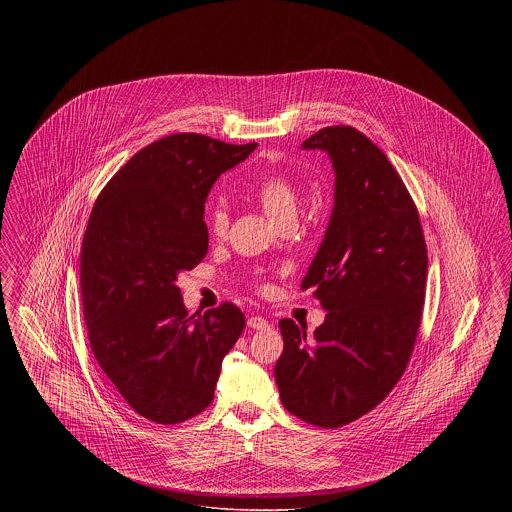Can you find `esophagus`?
<instances>
[{
    "label": "esophagus",
    "mask_w": 512,
    "mask_h": 512,
    "mask_svg": "<svg viewBox=\"0 0 512 512\" xmlns=\"http://www.w3.org/2000/svg\"><path fill=\"white\" fill-rule=\"evenodd\" d=\"M247 326L253 330H265L270 324H268L267 318L255 315V317L247 318Z\"/></svg>",
    "instance_id": "34e87169"
}]
</instances>
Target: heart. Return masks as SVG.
Here are the masks:
<instances>
[{"label": "heart", "instance_id": "1", "mask_svg": "<svg viewBox=\"0 0 512 512\" xmlns=\"http://www.w3.org/2000/svg\"><path fill=\"white\" fill-rule=\"evenodd\" d=\"M255 197L265 209L268 217L276 220L278 224L295 220L299 211V194L295 190L292 178L284 172H268L257 186ZM209 232L215 238H224L228 232V213L222 207H215L209 215Z\"/></svg>", "mask_w": 512, "mask_h": 512}]
</instances>
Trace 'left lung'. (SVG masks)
Returning a JSON list of instances; mask_svg holds the SVG:
<instances>
[{
  "label": "left lung",
  "instance_id": "left-lung-1",
  "mask_svg": "<svg viewBox=\"0 0 512 512\" xmlns=\"http://www.w3.org/2000/svg\"><path fill=\"white\" fill-rule=\"evenodd\" d=\"M303 147L328 151L336 171L330 224L301 282L328 313L313 336L280 320L274 376L288 413L341 428L380 405L411 361L428 251L407 186L363 132L326 126Z\"/></svg>",
  "mask_w": 512,
  "mask_h": 512
}]
</instances>
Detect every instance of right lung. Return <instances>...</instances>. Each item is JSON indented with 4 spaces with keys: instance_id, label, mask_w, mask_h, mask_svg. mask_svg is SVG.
I'll return each instance as SVG.
<instances>
[{
    "instance_id": "right-lung-1",
    "label": "right lung",
    "mask_w": 512,
    "mask_h": 512,
    "mask_svg": "<svg viewBox=\"0 0 512 512\" xmlns=\"http://www.w3.org/2000/svg\"><path fill=\"white\" fill-rule=\"evenodd\" d=\"M257 144L180 132L140 149L94 203L80 253L92 353L132 411L178 424L205 411L245 326L234 303L188 317L176 274L203 261V203Z\"/></svg>"
}]
</instances>
